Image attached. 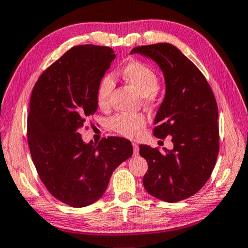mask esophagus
Masks as SVG:
<instances>
[{
  "instance_id": "34e87169",
  "label": "esophagus",
  "mask_w": 248,
  "mask_h": 248,
  "mask_svg": "<svg viewBox=\"0 0 248 248\" xmlns=\"http://www.w3.org/2000/svg\"><path fill=\"white\" fill-rule=\"evenodd\" d=\"M133 148H134V155H138V153H140V147H138V144L133 143Z\"/></svg>"
}]
</instances>
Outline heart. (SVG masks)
Listing matches in <instances>:
<instances>
[{
  "label": "heart",
  "mask_w": 248,
  "mask_h": 248,
  "mask_svg": "<svg viewBox=\"0 0 248 248\" xmlns=\"http://www.w3.org/2000/svg\"><path fill=\"white\" fill-rule=\"evenodd\" d=\"M121 77L138 94L141 95L145 104H153L156 98L158 77L150 65L144 62L131 60L121 69ZM114 87V81L110 76H104L96 87L97 105L105 108L110 104V96ZM146 124V119L140 113H118L110 119V127L115 133L126 137H135Z\"/></svg>",
  "instance_id": "heart-1"
}]
</instances>
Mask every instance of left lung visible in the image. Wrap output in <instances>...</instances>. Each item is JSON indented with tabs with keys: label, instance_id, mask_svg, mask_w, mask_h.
I'll use <instances>...</instances> for the list:
<instances>
[{
	"label": "left lung",
	"instance_id": "8db88e82",
	"mask_svg": "<svg viewBox=\"0 0 248 248\" xmlns=\"http://www.w3.org/2000/svg\"><path fill=\"white\" fill-rule=\"evenodd\" d=\"M131 54L157 63L166 80V96L158 108L154 136L171 137L172 150L140 145L148 163L144 188L158 200L176 203L196 194L212 173L219 154L217 105L200 69L169 43L137 46Z\"/></svg>",
	"mask_w": 248,
	"mask_h": 248
}]
</instances>
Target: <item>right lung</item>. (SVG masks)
I'll use <instances>...</instances> for the list:
<instances>
[{
  "instance_id": "obj_1",
  "label": "right lung",
  "mask_w": 248,
  "mask_h": 248,
  "mask_svg": "<svg viewBox=\"0 0 248 248\" xmlns=\"http://www.w3.org/2000/svg\"><path fill=\"white\" fill-rule=\"evenodd\" d=\"M114 59L108 46H75L39 76L31 92L27 136L32 162L51 195L72 207L96 202L113 171L133 155L126 138L93 145L79 134L97 110L96 87Z\"/></svg>"
}]
</instances>
